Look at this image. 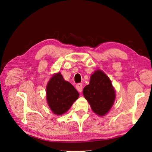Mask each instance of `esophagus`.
Instances as JSON below:
<instances>
[{"mask_svg":"<svg viewBox=\"0 0 152 152\" xmlns=\"http://www.w3.org/2000/svg\"><path fill=\"white\" fill-rule=\"evenodd\" d=\"M76 88L78 92H82V84L81 83H78L76 85Z\"/></svg>","mask_w":152,"mask_h":152,"instance_id":"esophagus-1","label":"esophagus"}]
</instances>
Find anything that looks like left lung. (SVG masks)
Instances as JSON below:
<instances>
[{
    "label": "left lung",
    "mask_w": 152,
    "mask_h": 152,
    "mask_svg": "<svg viewBox=\"0 0 152 152\" xmlns=\"http://www.w3.org/2000/svg\"><path fill=\"white\" fill-rule=\"evenodd\" d=\"M83 94L93 112L101 116L111 108L115 97L111 81L101 70L96 71L91 76L90 84L84 87Z\"/></svg>",
    "instance_id": "8db88e82"
}]
</instances>
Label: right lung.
<instances>
[{
	"mask_svg": "<svg viewBox=\"0 0 152 152\" xmlns=\"http://www.w3.org/2000/svg\"><path fill=\"white\" fill-rule=\"evenodd\" d=\"M78 96L77 90L70 82L64 80L60 73L53 76L46 87L48 106L56 115L67 112Z\"/></svg>",
	"mask_w": 152,
	"mask_h": 152,
	"instance_id": "right-lung-1",
	"label": "right lung"
}]
</instances>
